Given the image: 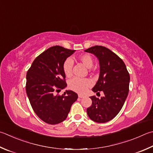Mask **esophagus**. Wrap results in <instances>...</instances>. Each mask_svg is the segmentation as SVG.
<instances>
[{
    "mask_svg": "<svg viewBox=\"0 0 153 153\" xmlns=\"http://www.w3.org/2000/svg\"><path fill=\"white\" fill-rule=\"evenodd\" d=\"M78 97L79 98H84V96L82 95V94H78Z\"/></svg>",
    "mask_w": 153,
    "mask_h": 153,
    "instance_id": "esophagus-1",
    "label": "esophagus"
}]
</instances>
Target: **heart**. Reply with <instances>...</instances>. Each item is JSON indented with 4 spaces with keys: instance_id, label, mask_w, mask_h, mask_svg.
<instances>
[{
    "instance_id": "1",
    "label": "heart",
    "mask_w": 153,
    "mask_h": 153,
    "mask_svg": "<svg viewBox=\"0 0 153 153\" xmlns=\"http://www.w3.org/2000/svg\"><path fill=\"white\" fill-rule=\"evenodd\" d=\"M78 59L84 64L86 68L90 69L92 68L94 60L92 57L89 54H83L78 57ZM72 67L73 62L70 59H68L63 63V69L65 75L67 77H71L72 75ZM91 82L88 79L74 77L69 82V88L77 93H84L87 89L90 87Z\"/></svg>"
}]
</instances>
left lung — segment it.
<instances>
[{
    "label": "left lung",
    "instance_id": "1",
    "mask_svg": "<svg viewBox=\"0 0 153 153\" xmlns=\"http://www.w3.org/2000/svg\"><path fill=\"white\" fill-rule=\"evenodd\" d=\"M84 51L94 54L99 61L100 76L92 91L104 94L100 99L90 97L92 104L87 109L88 115L96 123H107L123 106L128 94L130 75L123 61L109 49L96 45Z\"/></svg>",
    "mask_w": 153,
    "mask_h": 153
}]
</instances>
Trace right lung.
<instances>
[{
    "label": "right lung",
    "mask_w": 153,
    "mask_h": 153,
    "mask_svg": "<svg viewBox=\"0 0 153 153\" xmlns=\"http://www.w3.org/2000/svg\"><path fill=\"white\" fill-rule=\"evenodd\" d=\"M75 51L51 47L36 57L27 71L26 91L30 104L38 117L49 124L64 121L78 97L71 90H65L62 96L55 95V91L67 87L63 66Z\"/></svg>",
    "instance_id": "1"
}]
</instances>
